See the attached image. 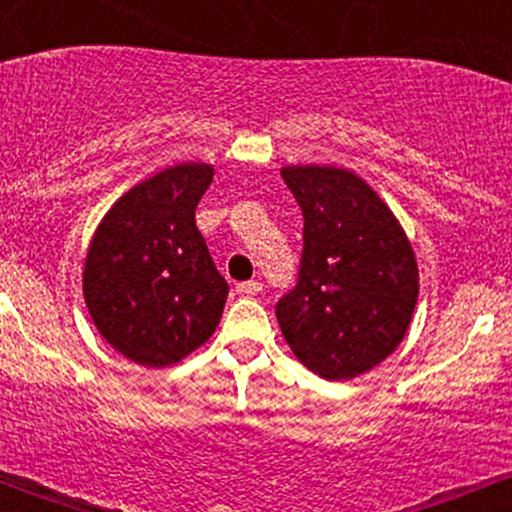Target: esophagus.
Listing matches in <instances>:
<instances>
[{
	"instance_id": "obj_1",
	"label": "esophagus",
	"mask_w": 512,
	"mask_h": 512,
	"mask_svg": "<svg viewBox=\"0 0 512 512\" xmlns=\"http://www.w3.org/2000/svg\"><path fill=\"white\" fill-rule=\"evenodd\" d=\"M236 291L240 293V296H257V293L262 291V284H260V281H255V279L243 281V284L236 286Z\"/></svg>"
}]
</instances>
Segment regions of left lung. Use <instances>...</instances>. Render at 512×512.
<instances>
[{
  "label": "left lung",
  "instance_id": "left-lung-1",
  "mask_svg": "<svg viewBox=\"0 0 512 512\" xmlns=\"http://www.w3.org/2000/svg\"><path fill=\"white\" fill-rule=\"evenodd\" d=\"M303 211L301 274L276 303L291 351L325 380H351L383 363L409 330L419 267L397 216L356 173L286 166Z\"/></svg>",
  "mask_w": 512,
  "mask_h": 512
}]
</instances>
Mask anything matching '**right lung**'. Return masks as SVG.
Instances as JSON below:
<instances>
[{
  "mask_svg": "<svg viewBox=\"0 0 512 512\" xmlns=\"http://www.w3.org/2000/svg\"><path fill=\"white\" fill-rule=\"evenodd\" d=\"M214 180L209 163H178L139 182L98 223L84 260V298L103 339L144 368L199 349L228 296L195 209Z\"/></svg>",
  "mask_w": 512,
  "mask_h": 512,
  "instance_id": "right-lung-1",
  "label": "right lung"
}]
</instances>
